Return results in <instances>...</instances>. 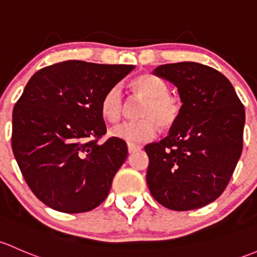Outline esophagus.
<instances>
[{
	"label": "esophagus",
	"mask_w": 257,
	"mask_h": 257,
	"mask_svg": "<svg viewBox=\"0 0 257 257\" xmlns=\"http://www.w3.org/2000/svg\"><path fill=\"white\" fill-rule=\"evenodd\" d=\"M127 150H128V153H134V152H137V151L141 150V147L136 146V145H128Z\"/></svg>",
	"instance_id": "34e87169"
}]
</instances>
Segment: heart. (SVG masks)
Listing matches in <instances>:
<instances>
[{
  "instance_id": "obj_1",
  "label": "heart",
  "mask_w": 257,
  "mask_h": 257,
  "mask_svg": "<svg viewBox=\"0 0 257 257\" xmlns=\"http://www.w3.org/2000/svg\"><path fill=\"white\" fill-rule=\"evenodd\" d=\"M132 86L136 94L145 99L139 110L141 118L118 123L110 130V134L128 145H139L156 136L157 125L163 130L172 127L181 115L182 101L177 95L169 92V85L163 79L152 74L140 75L132 81ZM125 109L121 85L116 84L107 89L100 102L102 116L110 122H116L122 117Z\"/></svg>"
}]
</instances>
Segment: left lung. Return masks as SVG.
<instances>
[{"label": "left lung", "instance_id": "left-lung-1", "mask_svg": "<svg viewBox=\"0 0 257 257\" xmlns=\"http://www.w3.org/2000/svg\"><path fill=\"white\" fill-rule=\"evenodd\" d=\"M153 74L178 88L183 105L168 136L145 146L148 189L172 210L202 208L225 190L241 156L244 105L231 83L208 65L174 63Z\"/></svg>", "mask_w": 257, "mask_h": 257}]
</instances>
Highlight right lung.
<instances>
[{
	"instance_id": "add662e5",
	"label": "right lung",
	"mask_w": 257,
	"mask_h": 257,
	"mask_svg": "<svg viewBox=\"0 0 257 257\" xmlns=\"http://www.w3.org/2000/svg\"><path fill=\"white\" fill-rule=\"evenodd\" d=\"M134 65L67 60L38 70L16 102L12 151L41 202L63 213L101 204L127 157L125 141L106 134L100 102Z\"/></svg>"
}]
</instances>
